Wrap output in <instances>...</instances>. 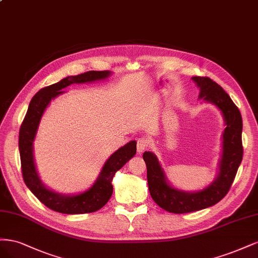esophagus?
I'll return each mask as SVG.
<instances>
[{"label":"esophagus","mask_w":258,"mask_h":258,"mask_svg":"<svg viewBox=\"0 0 258 258\" xmlns=\"http://www.w3.org/2000/svg\"><path fill=\"white\" fill-rule=\"evenodd\" d=\"M150 147V140L146 137H141L137 141V152L138 153H143L145 150Z\"/></svg>","instance_id":"34e87169"}]
</instances>
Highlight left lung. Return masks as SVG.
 <instances>
[{
	"label": "left lung",
	"mask_w": 258,
	"mask_h": 258,
	"mask_svg": "<svg viewBox=\"0 0 258 258\" xmlns=\"http://www.w3.org/2000/svg\"><path fill=\"white\" fill-rule=\"evenodd\" d=\"M201 90L199 98L217 106L222 111L225 130L223 133V151L218 177L210 185L197 192H184L172 187L162 166L152 152H145L149 190L153 201L162 209L171 213H187L206 209L225 197L235 180L242 161V118L229 95L209 77H192Z\"/></svg>",
	"instance_id": "obj_1"
}]
</instances>
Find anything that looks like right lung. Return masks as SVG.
Masks as SVG:
<instances>
[{
  "label": "right lung",
  "mask_w": 258,
  "mask_h": 258,
  "mask_svg": "<svg viewBox=\"0 0 258 258\" xmlns=\"http://www.w3.org/2000/svg\"><path fill=\"white\" fill-rule=\"evenodd\" d=\"M111 75L109 71H90L77 76H69L51 86L39 90L31 99L28 111L19 132V152L24 183L40 203L49 209L65 214L95 212L103 208L112 195L111 181L114 173L121 169L136 154V141L132 140L110 155L105 163L94 184L85 192L76 195H64L47 188L41 182L33 155V141L41 117L51 99L64 93V88L72 84H86L104 80Z\"/></svg>",
  "instance_id": "1"
}]
</instances>
